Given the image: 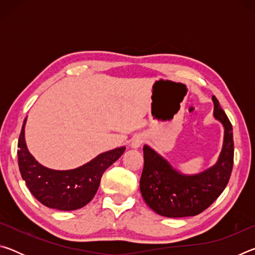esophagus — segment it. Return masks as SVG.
<instances>
[{
  "mask_svg": "<svg viewBox=\"0 0 255 255\" xmlns=\"http://www.w3.org/2000/svg\"><path fill=\"white\" fill-rule=\"evenodd\" d=\"M144 141V137L141 135H135L131 138V141H130V146L132 148H138L139 146L143 144Z\"/></svg>",
  "mask_w": 255,
  "mask_h": 255,
  "instance_id": "1",
  "label": "esophagus"
}]
</instances>
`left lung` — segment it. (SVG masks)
<instances>
[{
    "label": "left lung",
    "instance_id": "8db88e82",
    "mask_svg": "<svg viewBox=\"0 0 255 255\" xmlns=\"http://www.w3.org/2000/svg\"><path fill=\"white\" fill-rule=\"evenodd\" d=\"M214 117L224 127L222 152L213 166L197 174H183L148 145H144V169L139 187L155 213L169 218L196 216L221 196L230 181L234 162L233 128L216 97Z\"/></svg>",
    "mask_w": 255,
    "mask_h": 255
}]
</instances>
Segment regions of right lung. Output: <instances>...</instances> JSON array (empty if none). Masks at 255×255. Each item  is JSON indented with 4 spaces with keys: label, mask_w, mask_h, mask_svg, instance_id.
<instances>
[{
    "label": "right lung",
    "mask_w": 255,
    "mask_h": 255,
    "mask_svg": "<svg viewBox=\"0 0 255 255\" xmlns=\"http://www.w3.org/2000/svg\"><path fill=\"white\" fill-rule=\"evenodd\" d=\"M25 123L27 118L21 128L18 141L20 173L32 196L48 208L70 211L88 205L96 196L103 172L126 149L122 146L101 153L76 169L53 170L41 165L30 154L24 138Z\"/></svg>",
    "instance_id": "obj_1"
}]
</instances>
